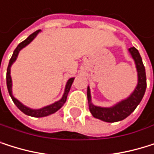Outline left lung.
<instances>
[{
    "label": "left lung",
    "mask_w": 154,
    "mask_h": 154,
    "mask_svg": "<svg viewBox=\"0 0 154 154\" xmlns=\"http://www.w3.org/2000/svg\"><path fill=\"white\" fill-rule=\"evenodd\" d=\"M128 52L131 58L133 59L137 70L138 75V83L134 91L130 94L128 97L126 99L121 100L120 102L115 104L109 107H102L94 106L92 103V97H91V91L90 87H87V99H88V105L89 109L93 117L98 119L100 120H103L105 122H118L120 120L125 119L131 114L138 105L140 103L141 99L146 91V73H145V68L142 63L141 57L137 48L134 47L128 48Z\"/></svg>",
    "instance_id": "obj_1"
}]
</instances>
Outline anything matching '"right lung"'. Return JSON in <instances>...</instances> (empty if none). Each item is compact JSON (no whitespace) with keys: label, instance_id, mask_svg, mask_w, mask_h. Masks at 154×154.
<instances>
[{"label":"right lung","instance_id":"add662e5","mask_svg":"<svg viewBox=\"0 0 154 154\" xmlns=\"http://www.w3.org/2000/svg\"><path fill=\"white\" fill-rule=\"evenodd\" d=\"M41 30H37L35 32H34L33 34H31L26 40H24L23 42H21L17 48L14 49V53H13V56L9 61V65H8V68H7V73H6V84H7V89H8V92H9V94L11 96V98L13 99V101L14 103V105L23 112L24 114L27 115V116H30V117H34V118H43V117H47V116H49L51 114H54L55 112H57L66 102V99H67V96H68V94L70 92V89L72 87V84L74 81V78H70L68 80L67 83H66V86H65V90H64V93H63V95L62 97L59 100V101H56L55 103H53L51 105H48V106H46L42 108H38V109H33V108H30L26 106H25L24 104H22L19 100H17L14 95H13V83H12V77H11V67L12 65L14 63V61L16 60L17 57H18V54L20 50H22L24 48H26L27 45H29L35 38V36L40 33Z\"/></svg>","mask_w":154,"mask_h":154}]
</instances>
